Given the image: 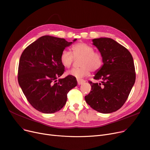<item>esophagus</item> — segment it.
<instances>
[{
  "label": "esophagus",
  "instance_id": "esophagus-1",
  "mask_svg": "<svg viewBox=\"0 0 150 150\" xmlns=\"http://www.w3.org/2000/svg\"><path fill=\"white\" fill-rule=\"evenodd\" d=\"M76 80H77V82H78V85H80V84H83L84 82H85V81L84 80H82V79H76Z\"/></svg>",
  "mask_w": 150,
  "mask_h": 150
}]
</instances>
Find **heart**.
I'll list each match as a JSON object with an SVG mask.
<instances>
[{"label": "heart", "mask_w": 150, "mask_h": 150, "mask_svg": "<svg viewBox=\"0 0 150 150\" xmlns=\"http://www.w3.org/2000/svg\"><path fill=\"white\" fill-rule=\"evenodd\" d=\"M75 58H81L80 68H73L68 74L78 79L88 76L91 70L93 72L99 70L103 65L102 54L94 51L93 47L84 42H79L72 47V52L67 50H63L60 54V61L62 66L69 68L72 66Z\"/></svg>", "instance_id": "b5f03b06"}]
</instances>
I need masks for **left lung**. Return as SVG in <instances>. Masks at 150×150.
Masks as SVG:
<instances>
[{
  "label": "left lung",
  "mask_w": 150,
  "mask_h": 150,
  "mask_svg": "<svg viewBox=\"0 0 150 150\" xmlns=\"http://www.w3.org/2000/svg\"><path fill=\"white\" fill-rule=\"evenodd\" d=\"M92 41L102 54L103 64L93 76L98 82L89 81L92 90L85 100L99 112L111 113L124 105L135 83L133 58L127 49L112 39L101 38Z\"/></svg>",
  "instance_id": "1"
}]
</instances>
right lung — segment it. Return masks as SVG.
<instances>
[{"label": "right lung", "instance_id": "obj_1", "mask_svg": "<svg viewBox=\"0 0 150 150\" xmlns=\"http://www.w3.org/2000/svg\"><path fill=\"white\" fill-rule=\"evenodd\" d=\"M72 43L63 38L44 36L27 47L21 54L18 82L30 104L39 112L59 111L66 103L69 91L77 85L76 78L70 75L57 80L65 70L60 54Z\"/></svg>", "mask_w": 150, "mask_h": 150}]
</instances>
